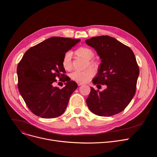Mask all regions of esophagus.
Instances as JSON below:
<instances>
[{
    "label": "esophagus",
    "instance_id": "1",
    "mask_svg": "<svg viewBox=\"0 0 157 157\" xmlns=\"http://www.w3.org/2000/svg\"><path fill=\"white\" fill-rule=\"evenodd\" d=\"M83 85V83H81V82H78V86H81V85Z\"/></svg>",
    "mask_w": 157,
    "mask_h": 157
}]
</instances>
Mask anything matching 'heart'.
<instances>
[{
    "instance_id": "b5f03b06",
    "label": "heart",
    "mask_w": 157,
    "mask_h": 157,
    "mask_svg": "<svg viewBox=\"0 0 157 157\" xmlns=\"http://www.w3.org/2000/svg\"><path fill=\"white\" fill-rule=\"evenodd\" d=\"M74 53L77 56L83 58V59L87 60V67L88 65L90 67H97L98 66L97 62L93 59L95 56V53L91 48L85 46H81L77 48ZM72 53L68 52L64 54L62 58V64L63 69L66 71H69L72 68ZM94 72L92 68H87L84 71H74L71 74V78L72 79L76 81L85 83V82L88 81L91 78L94 76Z\"/></svg>"
}]
</instances>
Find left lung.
<instances>
[{"mask_svg":"<svg viewBox=\"0 0 157 157\" xmlns=\"http://www.w3.org/2000/svg\"><path fill=\"white\" fill-rule=\"evenodd\" d=\"M86 43L94 48L101 63L93 83L102 92L91 87L86 102L90 110L101 117H110L125 109L136 90L139 69L132 50L127 46L108 36L93 37Z\"/></svg>","mask_w":157,"mask_h":157,"instance_id":"1","label":"left lung"}]
</instances>
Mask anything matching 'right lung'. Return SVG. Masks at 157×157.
<instances>
[{
    "label": "right lung",
    "instance_id": "obj_1",
    "mask_svg": "<svg viewBox=\"0 0 157 157\" xmlns=\"http://www.w3.org/2000/svg\"><path fill=\"white\" fill-rule=\"evenodd\" d=\"M80 40L50 37L29 49L18 63L19 92L29 109L36 116L53 118L64 113L78 85L65 74L62 58ZM56 77L65 83L63 89L53 86Z\"/></svg>",
    "mask_w": 157,
    "mask_h": 157
}]
</instances>
